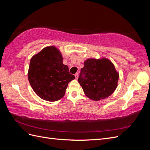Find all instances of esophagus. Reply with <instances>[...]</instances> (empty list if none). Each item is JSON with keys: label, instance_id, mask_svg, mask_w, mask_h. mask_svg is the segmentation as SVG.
I'll list each match as a JSON object with an SVG mask.
<instances>
[{"label": "esophagus", "instance_id": "34e87169", "mask_svg": "<svg viewBox=\"0 0 150 150\" xmlns=\"http://www.w3.org/2000/svg\"><path fill=\"white\" fill-rule=\"evenodd\" d=\"M78 76H79L78 73H76V74H75V78H76V79H78Z\"/></svg>", "mask_w": 150, "mask_h": 150}]
</instances>
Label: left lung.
<instances>
[{
	"label": "left lung",
	"instance_id": "8db88e82",
	"mask_svg": "<svg viewBox=\"0 0 150 150\" xmlns=\"http://www.w3.org/2000/svg\"><path fill=\"white\" fill-rule=\"evenodd\" d=\"M119 73L114 64L106 58L88 59L81 69L78 82L85 95L93 101L105 99L117 86Z\"/></svg>",
	"mask_w": 150,
	"mask_h": 150
}]
</instances>
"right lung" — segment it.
Returning <instances> with one entry per match:
<instances>
[{"label":"right lung","mask_w":150,"mask_h":150,"mask_svg":"<svg viewBox=\"0 0 150 150\" xmlns=\"http://www.w3.org/2000/svg\"><path fill=\"white\" fill-rule=\"evenodd\" d=\"M62 61L55 46L44 47L31 58L28 79L34 91L44 100H59L64 96L68 83L75 78Z\"/></svg>","instance_id":"1"}]
</instances>
